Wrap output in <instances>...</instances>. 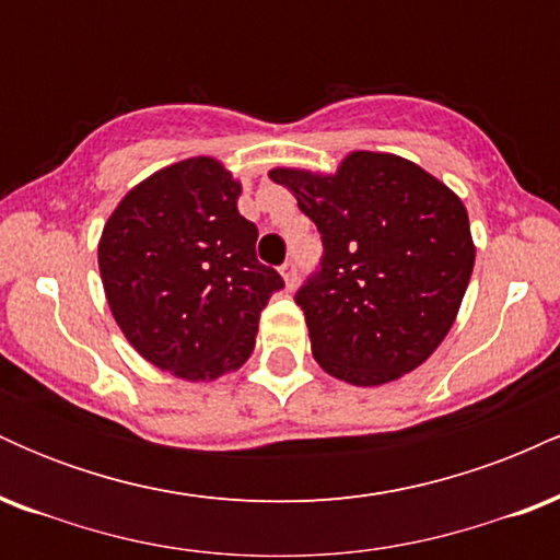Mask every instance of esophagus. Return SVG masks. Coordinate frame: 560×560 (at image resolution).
<instances>
[{"label": "esophagus", "instance_id": "34e87169", "mask_svg": "<svg viewBox=\"0 0 560 560\" xmlns=\"http://www.w3.org/2000/svg\"><path fill=\"white\" fill-rule=\"evenodd\" d=\"M281 276H284L287 289H294V284H298V266H294V260H287L281 266Z\"/></svg>", "mask_w": 560, "mask_h": 560}]
</instances>
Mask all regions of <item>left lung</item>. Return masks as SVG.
Here are the masks:
<instances>
[{
    "label": "left lung",
    "mask_w": 560,
    "mask_h": 560,
    "mask_svg": "<svg viewBox=\"0 0 560 560\" xmlns=\"http://www.w3.org/2000/svg\"><path fill=\"white\" fill-rule=\"evenodd\" d=\"M324 242L320 271L294 302L320 369L378 387L419 369L447 337L477 247L466 205L389 152H350L334 173L273 168Z\"/></svg>",
    "instance_id": "8db88e82"
}]
</instances>
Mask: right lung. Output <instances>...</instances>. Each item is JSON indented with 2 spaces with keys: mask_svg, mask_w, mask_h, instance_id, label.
Here are the masks:
<instances>
[{
  "mask_svg": "<svg viewBox=\"0 0 560 560\" xmlns=\"http://www.w3.org/2000/svg\"><path fill=\"white\" fill-rule=\"evenodd\" d=\"M242 184L215 158L160 168L120 199L96 260L115 324L144 361L184 382H215L255 350L260 311L284 287L255 258Z\"/></svg>",
  "mask_w": 560,
  "mask_h": 560,
  "instance_id": "1",
  "label": "right lung"
}]
</instances>
